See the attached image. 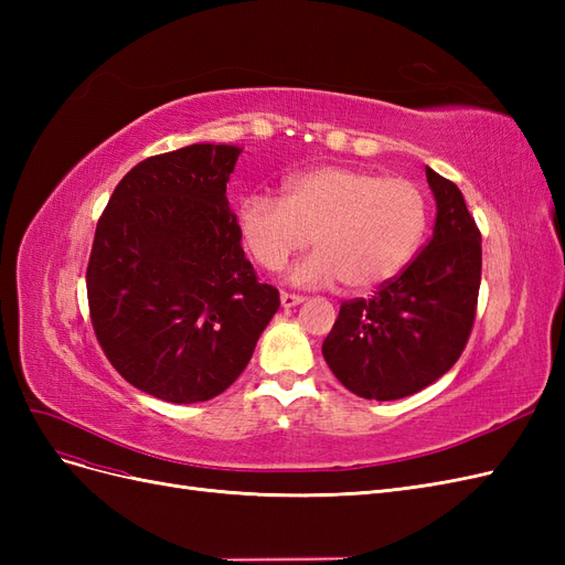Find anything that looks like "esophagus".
Here are the masks:
<instances>
[{
  "instance_id": "obj_1",
  "label": "esophagus",
  "mask_w": 565,
  "mask_h": 565,
  "mask_svg": "<svg viewBox=\"0 0 565 565\" xmlns=\"http://www.w3.org/2000/svg\"><path fill=\"white\" fill-rule=\"evenodd\" d=\"M301 301H303V297H301V295H292V292H282V295H280L282 309H292V306H299Z\"/></svg>"
}]
</instances>
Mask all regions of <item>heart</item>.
Wrapping results in <instances>:
<instances>
[{
	"label": "heart",
	"mask_w": 565,
	"mask_h": 565,
	"mask_svg": "<svg viewBox=\"0 0 565 565\" xmlns=\"http://www.w3.org/2000/svg\"><path fill=\"white\" fill-rule=\"evenodd\" d=\"M426 218L429 204L415 181L324 164L289 177L280 200L268 193L243 198L235 226L262 268L280 270L313 243L318 252L292 270V280H341L358 292L398 276L422 243Z\"/></svg>",
	"instance_id": "1"
}]
</instances>
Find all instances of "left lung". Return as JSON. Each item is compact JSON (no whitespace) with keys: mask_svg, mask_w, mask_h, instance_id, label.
<instances>
[{"mask_svg":"<svg viewBox=\"0 0 565 565\" xmlns=\"http://www.w3.org/2000/svg\"><path fill=\"white\" fill-rule=\"evenodd\" d=\"M434 237L372 299H351L322 341L334 377L355 396L396 401L434 384L465 351L481 287V231L459 188L426 167Z\"/></svg>","mask_w":565,"mask_h":565,"instance_id":"1","label":"left lung"}]
</instances>
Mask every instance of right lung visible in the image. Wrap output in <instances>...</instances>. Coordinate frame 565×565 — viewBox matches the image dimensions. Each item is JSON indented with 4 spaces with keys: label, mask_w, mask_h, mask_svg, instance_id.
<instances>
[{
    "label": "right lung",
    "mask_w": 565,
    "mask_h": 565,
    "mask_svg": "<svg viewBox=\"0 0 565 565\" xmlns=\"http://www.w3.org/2000/svg\"><path fill=\"white\" fill-rule=\"evenodd\" d=\"M241 148L193 143L136 164L98 218L89 316L122 377L167 403L224 393L280 306L228 210Z\"/></svg>",
    "instance_id": "add662e5"
}]
</instances>
